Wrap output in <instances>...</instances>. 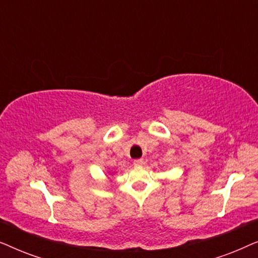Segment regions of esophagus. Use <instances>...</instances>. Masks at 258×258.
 <instances>
[{
    "label": "esophagus",
    "mask_w": 258,
    "mask_h": 258,
    "mask_svg": "<svg viewBox=\"0 0 258 258\" xmlns=\"http://www.w3.org/2000/svg\"><path fill=\"white\" fill-rule=\"evenodd\" d=\"M134 164H135V165H142L143 164V160H142V158L135 160V161H134Z\"/></svg>",
    "instance_id": "esophagus-1"
}]
</instances>
